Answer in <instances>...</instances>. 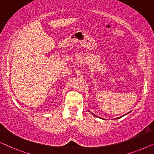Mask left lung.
Instances as JSON below:
<instances>
[{
	"instance_id": "left-lung-1",
	"label": "left lung",
	"mask_w": 154,
	"mask_h": 154,
	"mask_svg": "<svg viewBox=\"0 0 154 154\" xmlns=\"http://www.w3.org/2000/svg\"><path fill=\"white\" fill-rule=\"evenodd\" d=\"M129 113H127V114H129ZM93 114V115H94V116H97V117H99V116H96V115H95V114ZM124 116H125V114H124ZM122 116H120V117H119V118H116V119H119V118H121V117H122ZM100 118H101V117H100ZM101 119H102V118H101Z\"/></svg>"
}]
</instances>
